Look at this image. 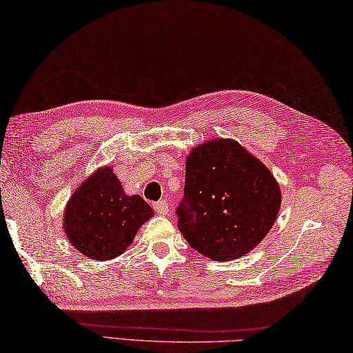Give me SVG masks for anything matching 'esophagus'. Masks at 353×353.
I'll return each mask as SVG.
<instances>
[{
  "label": "esophagus",
  "instance_id": "34e87169",
  "mask_svg": "<svg viewBox=\"0 0 353 353\" xmlns=\"http://www.w3.org/2000/svg\"><path fill=\"white\" fill-rule=\"evenodd\" d=\"M152 207H154V210L157 211L159 214H168L170 207H168V202H166V201H159V202L152 205Z\"/></svg>",
  "mask_w": 353,
  "mask_h": 353
}]
</instances>
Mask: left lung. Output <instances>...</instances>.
Segmentation results:
<instances>
[{"instance_id":"1","label":"left lung","mask_w":353,"mask_h":353,"mask_svg":"<svg viewBox=\"0 0 353 353\" xmlns=\"http://www.w3.org/2000/svg\"><path fill=\"white\" fill-rule=\"evenodd\" d=\"M177 227L196 252L214 261L241 258L270 232L281 190L267 166L230 139L191 150Z\"/></svg>"}]
</instances>
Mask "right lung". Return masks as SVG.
<instances>
[{
	"instance_id": "add662e5",
	"label": "right lung",
	"mask_w": 353,
	"mask_h": 353,
	"mask_svg": "<svg viewBox=\"0 0 353 353\" xmlns=\"http://www.w3.org/2000/svg\"><path fill=\"white\" fill-rule=\"evenodd\" d=\"M154 211L140 196H128L112 168L105 166L77 188L65 210V233L83 256L117 258Z\"/></svg>"
}]
</instances>
